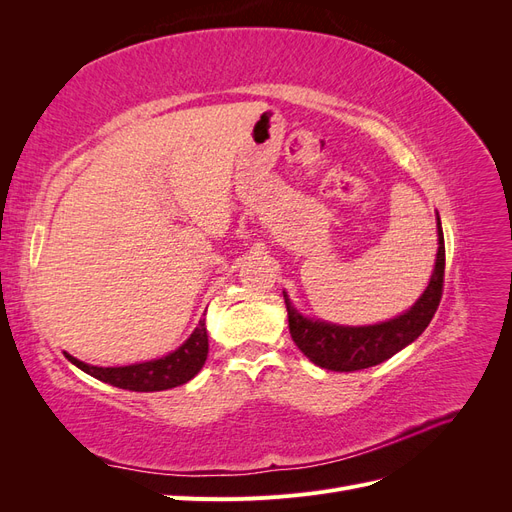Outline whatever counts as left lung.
<instances>
[{
	"mask_svg": "<svg viewBox=\"0 0 512 512\" xmlns=\"http://www.w3.org/2000/svg\"><path fill=\"white\" fill-rule=\"evenodd\" d=\"M444 290V235L438 215V256L436 269L423 297L418 299L410 312L371 327H337V324L318 322L301 316L290 305L284 292L288 309V327L294 344L318 367L331 371H359L374 367L391 359L401 348L412 344L421 335L440 305Z\"/></svg>",
	"mask_w": 512,
	"mask_h": 512,
	"instance_id": "1",
	"label": "left lung"
}]
</instances>
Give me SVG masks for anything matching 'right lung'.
I'll list each match as a JSON object with an SVG mask.
<instances>
[{"instance_id":"right-lung-1","label":"right lung","mask_w":512,"mask_h":512,"mask_svg":"<svg viewBox=\"0 0 512 512\" xmlns=\"http://www.w3.org/2000/svg\"><path fill=\"white\" fill-rule=\"evenodd\" d=\"M209 354V339H207V327L205 320L198 322V327L190 335L179 350L170 352L164 359L138 363L128 367H94L87 365L74 356L66 354L68 361L74 363L85 374L94 376L106 384L119 386L126 391H138V393H151V391H166L181 386L188 380H192L200 369H203Z\"/></svg>"}]
</instances>
